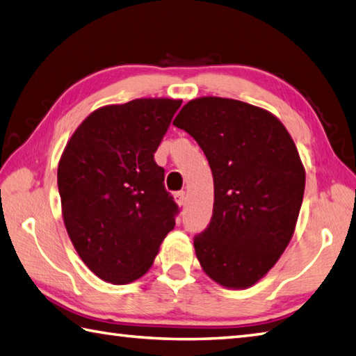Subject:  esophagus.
<instances>
[{
  "mask_svg": "<svg viewBox=\"0 0 356 356\" xmlns=\"http://www.w3.org/2000/svg\"><path fill=\"white\" fill-rule=\"evenodd\" d=\"M173 197H175V201H177L178 206H184V203H186V192L184 191L177 192Z\"/></svg>",
  "mask_w": 356,
  "mask_h": 356,
  "instance_id": "1",
  "label": "esophagus"
}]
</instances>
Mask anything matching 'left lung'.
Returning <instances> with one entry per match:
<instances>
[{"instance_id":"left-lung-1","label":"left lung","mask_w":356,"mask_h":356,"mask_svg":"<svg viewBox=\"0 0 356 356\" xmlns=\"http://www.w3.org/2000/svg\"><path fill=\"white\" fill-rule=\"evenodd\" d=\"M173 125L197 140L213 177L209 226L193 240L213 282L245 290L276 265L296 229L305 169L284 124L236 99L189 100Z\"/></svg>"}]
</instances>
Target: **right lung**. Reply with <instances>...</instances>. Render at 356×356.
<instances>
[{
  "label": "right lung",
  "instance_id": "1",
  "mask_svg": "<svg viewBox=\"0 0 356 356\" xmlns=\"http://www.w3.org/2000/svg\"><path fill=\"white\" fill-rule=\"evenodd\" d=\"M181 102L144 97L100 106L58 161L65 227L83 264L105 282L143 277L175 226L178 206L153 153Z\"/></svg>",
  "mask_w": 356,
  "mask_h": 356
}]
</instances>
